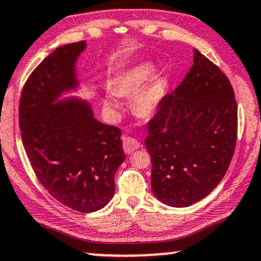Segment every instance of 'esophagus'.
<instances>
[{
  "instance_id": "esophagus-1",
  "label": "esophagus",
  "mask_w": 261,
  "mask_h": 261,
  "mask_svg": "<svg viewBox=\"0 0 261 261\" xmlns=\"http://www.w3.org/2000/svg\"><path fill=\"white\" fill-rule=\"evenodd\" d=\"M140 142H138L136 138L134 137H128V136H123V147H124V151L126 154H131L134 153L135 150L140 148Z\"/></svg>"
}]
</instances>
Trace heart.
Returning a JSON list of instances; mask_svg holds the SVG:
<instances>
[{"mask_svg": "<svg viewBox=\"0 0 261 261\" xmlns=\"http://www.w3.org/2000/svg\"><path fill=\"white\" fill-rule=\"evenodd\" d=\"M154 68L149 62L140 64L133 70L126 72L121 77L118 83L115 84V92L121 96H128L134 95L147 83L153 75ZM164 97L163 87L159 83H153L141 90L136 96L134 97L133 107L134 111L142 117H149L160 106ZM105 105L111 110H117L119 107V102L113 96H107L105 100Z\"/></svg>", "mask_w": 261, "mask_h": 261, "instance_id": "obj_1", "label": "heart"}]
</instances>
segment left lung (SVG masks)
Here are the masks:
<instances>
[{"label":"left lung","instance_id":"1","mask_svg":"<svg viewBox=\"0 0 261 261\" xmlns=\"http://www.w3.org/2000/svg\"><path fill=\"white\" fill-rule=\"evenodd\" d=\"M237 140V102L229 78L195 49L194 65L148 121L151 191L161 202L187 207L218 186Z\"/></svg>","mask_w":261,"mask_h":261}]
</instances>
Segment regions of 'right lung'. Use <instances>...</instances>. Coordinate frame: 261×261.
Segmentation results:
<instances>
[{
	"label": "right lung",
	"instance_id": "right-lung-1",
	"mask_svg": "<svg viewBox=\"0 0 261 261\" xmlns=\"http://www.w3.org/2000/svg\"><path fill=\"white\" fill-rule=\"evenodd\" d=\"M84 48V41L59 47L32 71L21 90L19 126L39 183L59 202L89 213L113 197L125 155L120 128L95 119L88 103L53 105L77 84L74 62Z\"/></svg>",
	"mask_w": 261,
	"mask_h": 261
}]
</instances>
